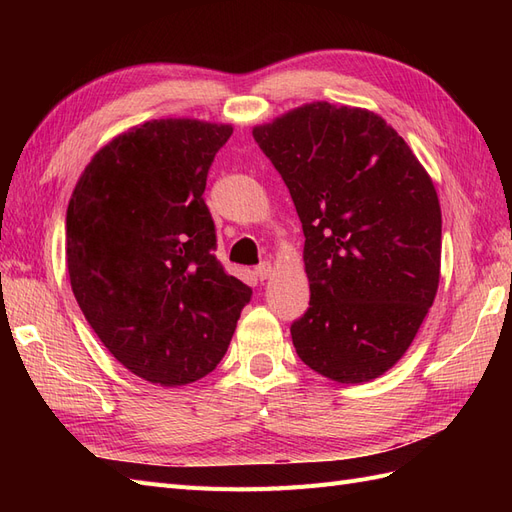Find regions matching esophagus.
Here are the masks:
<instances>
[{"label": "esophagus", "instance_id": "1", "mask_svg": "<svg viewBox=\"0 0 512 512\" xmlns=\"http://www.w3.org/2000/svg\"><path fill=\"white\" fill-rule=\"evenodd\" d=\"M271 271H273V267H271V262H260V265L256 267V277L260 282H265V280H269V275H271Z\"/></svg>", "mask_w": 512, "mask_h": 512}]
</instances>
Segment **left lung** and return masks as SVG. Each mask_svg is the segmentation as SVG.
<instances>
[{"label":"left lung","instance_id":"obj_1","mask_svg":"<svg viewBox=\"0 0 512 512\" xmlns=\"http://www.w3.org/2000/svg\"><path fill=\"white\" fill-rule=\"evenodd\" d=\"M252 134L303 224L312 297L290 327L299 359L342 384L382 376L436 299V188L404 138L363 108L305 104Z\"/></svg>","mask_w":512,"mask_h":512}]
</instances>
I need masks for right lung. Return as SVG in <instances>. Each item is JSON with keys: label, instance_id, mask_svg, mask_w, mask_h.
Here are the masks:
<instances>
[{"label": "right lung", "instance_id": "1", "mask_svg": "<svg viewBox=\"0 0 512 512\" xmlns=\"http://www.w3.org/2000/svg\"><path fill=\"white\" fill-rule=\"evenodd\" d=\"M230 126L153 119L102 147L72 192L66 260L91 329L132 374L160 386L205 378L252 288L215 258L203 198Z\"/></svg>", "mask_w": 512, "mask_h": 512}]
</instances>
